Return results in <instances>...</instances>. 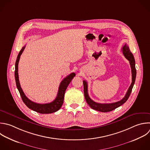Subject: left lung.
<instances>
[{"instance_id": "8db88e82", "label": "left lung", "mask_w": 150, "mask_h": 150, "mask_svg": "<svg viewBox=\"0 0 150 150\" xmlns=\"http://www.w3.org/2000/svg\"><path fill=\"white\" fill-rule=\"evenodd\" d=\"M122 52L125 56V57L129 61L131 69V73H132V83L128 89L126 94L125 95L124 97L121 100L119 101L115 102V103H108V104H101V103H98L92 100L88 94V85L87 83L84 80L83 81V86H84V97L85 99L86 100V102L87 104L89 105V106L97 111H101V112H109L111 111L114 110V109L117 108V107L121 106L122 104L125 103L127 100H128V97H129L132 87L134 86L135 81V77H136V69H135V60L133 54L131 52L129 47L128 45L125 43L122 48Z\"/></svg>"}]
</instances>
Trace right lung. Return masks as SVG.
Listing matches in <instances>:
<instances>
[{
	"instance_id": "add662e5",
	"label": "right lung",
	"mask_w": 150,
	"mask_h": 150,
	"mask_svg": "<svg viewBox=\"0 0 150 150\" xmlns=\"http://www.w3.org/2000/svg\"><path fill=\"white\" fill-rule=\"evenodd\" d=\"M25 46L23 47L22 50L20 51L16 61L15 63V77L16 83L17 88L20 93L21 96L23 103L26 105V106L30 108L31 110L36 111L39 113L41 114H50L54 112L58 111L62 107L64 101V96L66 90L68 87L69 84L73 79V77L76 76L74 73H72L67 77H66L60 83V84L59 87V91L57 95L56 98L54 101L49 103L46 104H39L37 103H35L30 100H29L23 91L19 80V75H18V64L19 62V59L21 54H22L23 50H25Z\"/></svg>"
}]
</instances>
